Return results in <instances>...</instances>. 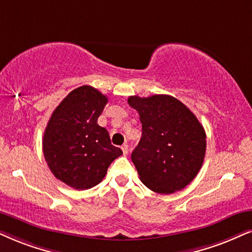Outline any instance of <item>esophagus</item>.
<instances>
[{"mask_svg":"<svg viewBox=\"0 0 252 252\" xmlns=\"http://www.w3.org/2000/svg\"><path fill=\"white\" fill-rule=\"evenodd\" d=\"M121 149H122V151H123V155H124V156L128 155V151H129V146H128V145H126V144H123L122 146H121Z\"/></svg>","mask_w":252,"mask_h":252,"instance_id":"esophagus-1","label":"esophagus"}]
</instances>
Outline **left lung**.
<instances>
[{
    "label": "left lung",
    "mask_w": 252,
    "mask_h": 252,
    "mask_svg": "<svg viewBox=\"0 0 252 252\" xmlns=\"http://www.w3.org/2000/svg\"><path fill=\"white\" fill-rule=\"evenodd\" d=\"M139 114L142 137L131 154L139 179L159 194H171L189 185L203 164L206 132L196 116L171 95L130 96Z\"/></svg>",
    "instance_id": "8db88e82"
}]
</instances>
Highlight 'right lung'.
<instances>
[{
  "mask_svg": "<svg viewBox=\"0 0 252 252\" xmlns=\"http://www.w3.org/2000/svg\"><path fill=\"white\" fill-rule=\"evenodd\" d=\"M107 102L106 95L92 86L75 88L53 111L44 132L43 152L51 172L75 189L100 184L122 155L97 124Z\"/></svg>",
  "mask_w": 252,
  "mask_h": 252,
  "instance_id": "add662e5",
  "label": "right lung"
}]
</instances>
